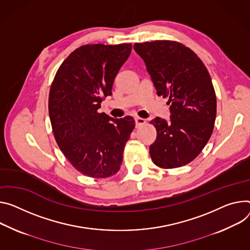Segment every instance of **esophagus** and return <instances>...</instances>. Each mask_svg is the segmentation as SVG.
I'll list each match as a JSON object with an SVG mask.
<instances>
[{
  "label": "esophagus",
  "instance_id": "obj_1",
  "mask_svg": "<svg viewBox=\"0 0 250 250\" xmlns=\"http://www.w3.org/2000/svg\"><path fill=\"white\" fill-rule=\"evenodd\" d=\"M134 122H135V125H137V126H140V125H145L146 122L145 119H142V118H135L134 119Z\"/></svg>",
  "mask_w": 250,
  "mask_h": 250
}]
</instances>
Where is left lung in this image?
<instances>
[{"mask_svg":"<svg viewBox=\"0 0 250 250\" xmlns=\"http://www.w3.org/2000/svg\"><path fill=\"white\" fill-rule=\"evenodd\" d=\"M157 96L168 98L169 120L155 118L153 164L174 168L192 162L208 144L216 117V97L206 65L189 48L172 41L138 42Z\"/></svg>","mask_w":250,"mask_h":250,"instance_id":"obj_1","label":"left lung"}]
</instances>
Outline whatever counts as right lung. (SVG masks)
Returning <instances> with one entry per match:
<instances>
[{
    "mask_svg": "<svg viewBox=\"0 0 250 250\" xmlns=\"http://www.w3.org/2000/svg\"><path fill=\"white\" fill-rule=\"evenodd\" d=\"M130 43L85 44L67 57L56 74L49 96V115L57 144L80 172L97 178L119 171L134 121L98 112L122 65Z\"/></svg>",
    "mask_w": 250,
    "mask_h": 250,
    "instance_id": "right-lung-1",
    "label": "right lung"
}]
</instances>
